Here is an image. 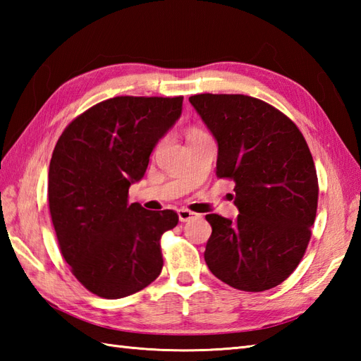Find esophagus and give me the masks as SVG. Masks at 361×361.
Wrapping results in <instances>:
<instances>
[{"mask_svg":"<svg viewBox=\"0 0 361 361\" xmlns=\"http://www.w3.org/2000/svg\"><path fill=\"white\" fill-rule=\"evenodd\" d=\"M195 217H198V214H195V212H192V211H189V209H180L178 211V219H180V221H189V220H192V219H195Z\"/></svg>","mask_w":361,"mask_h":361,"instance_id":"obj_1","label":"esophagus"}]
</instances>
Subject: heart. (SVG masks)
I'll return each mask as SVG.
<instances>
[{"mask_svg": "<svg viewBox=\"0 0 361 361\" xmlns=\"http://www.w3.org/2000/svg\"><path fill=\"white\" fill-rule=\"evenodd\" d=\"M195 133H202V132H200V130H190L188 135H195Z\"/></svg>", "mask_w": 361, "mask_h": 361, "instance_id": "heart-1", "label": "heart"}]
</instances>
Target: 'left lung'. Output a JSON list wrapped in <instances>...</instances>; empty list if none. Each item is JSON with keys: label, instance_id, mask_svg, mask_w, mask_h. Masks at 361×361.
I'll return each mask as SVG.
<instances>
[{"label": "left lung", "instance_id": "left-lung-1", "mask_svg": "<svg viewBox=\"0 0 361 361\" xmlns=\"http://www.w3.org/2000/svg\"><path fill=\"white\" fill-rule=\"evenodd\" d=\"M219 144V178L234 181L237 220L208 214L211 273L243 291L270 290L301 262L318 208V176L295 122L243 94L189 97Z\"/></svg>", "mask_w": 361, "mask_h": 361}]
</instances>
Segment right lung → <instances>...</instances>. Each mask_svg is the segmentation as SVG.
I'll return each instance as SVG.
<instances>
[{
  "mask_svg": "<svg viewBox=\"0 0 361 361\" xmlns=\"http://www.w3.org/2000/svg\"><path fill=\"white\" fill-rule=\"evenodd\" d=\"M181 106L183 96L106 99L71 121L54 147L52 225L63 259L91 293L126 298L163 270L159 240L178 216L128 203V188L144 176L153 147Z\"/></svg>",
  "mask_w": 361,
  "mask_h": 361,
  "instance_id": "obj_1",
  "label": "right lung"
}]
</instances>
